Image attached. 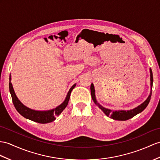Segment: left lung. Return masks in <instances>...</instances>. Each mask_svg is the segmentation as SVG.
<instances>
[{
    "label": "left lung",
    "mask_w": 160,
    "mask_h": 160,
    "mask_svg": "<svg viewBox=\"0 0 160 160\" xmlns=\"http://www.w3.org/2000/svg\"><path fill=\"white\" fill-rule=\"evenodd\" d=\"M150 81H151V88L152 89V86H153V72H152L151 69L150 68ZM91 95H92V100H93L94 103L98 106L101 110H102L104 113L108 117H110L111 118L115 120H119V121H126L129 119H131L136 115L137 114L141 112L145 108L147 107V105L149 104V101L151 99V90L150 92L149 96H148V98L147 100L145 101V102H142L141 104H140L139 106L137 107H136L133 109L131 110H128V111H123V110H119V111H112L111 109H108V108H106L103 107L102 105H100L96 99V96H95V89H94V86H93V84H91Z\"/></svg>",
    "instance_id": "8db88e82"
}]
</instances>
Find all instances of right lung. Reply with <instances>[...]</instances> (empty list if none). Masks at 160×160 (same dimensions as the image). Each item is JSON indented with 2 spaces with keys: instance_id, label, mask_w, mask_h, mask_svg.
Here are the masks:
<instances>
[{
  "instance_id": "add662e5",
  "label": "right lung",
  "mask_w": 160,
  "mask_h": 160,
  "mask_svg": "<svg viewBox=\"0 0 160 160\" xmlns=\"http://www.w3.org/2000/svg\"><path fill=\"white\" fill-rule=\"evenodd\" d=\"M11 75L9 76V91L12 98L13 103L15 106V108L19 114L22 115L24 118L30 119L33 122L40 123H48L52 122H53L56 119L57 116L60 115L61 112L63 111L64 108L67 107L68 103V101L71 96V93L74 88L75 87L76 84H74L69 89V91L67 93V96L66 97L64 101L60 105L57 107L56 108H53L52 110L49 111H35L30 109L27 107L24 106L19 100L18 98V97L15 95L14 89L13 88L12 83H11Z\"/></svg>"
}]
</instances>
